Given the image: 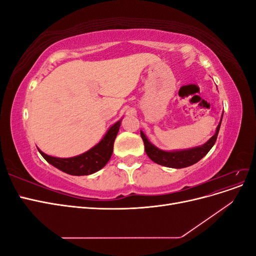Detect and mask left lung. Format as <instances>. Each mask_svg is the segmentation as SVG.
Returning a JSON list of instances; mask_svg holds the SVG:
<instances>
[{
  "label": "left lung",
  "mask_w": 256,
  "mask_h": 256,
  "mask_svg": "<svg viewBox=\"0 0 256 256\" xmlns=\"http://www.w3.org/2000/svg\"><path fill=\"white\" fill-rule=\"evenodd\" d=\"M220 126H221V122L218 125V127H216V134L210 138V140H209L207 143H205L202 146L196 147V148H191L187 150H178V152L160 150L156 146H154L148 140H147V138L145 136V134L142 132V131H141V136L144 142L145 152L147 154V156H148L154 162L168 168H187L196 164L198 161L202 159L205 154L210 150V148L216 141V136H218Z\"/></svg>",
  "instance_id": "8db88e82"
}]
</instances>
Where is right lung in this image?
Returning <instances> with one entry per match:
<instances>
[{
	"mask_svg": "<svg viewBox=\"0 0 256 256\" xmlns=\"http://www.w3.org/2000/svg\"><path fill=\"white\" fill-rule=\"evenodd\" d=\"M120 126V120L114 124L102 140L95 147H92V150L80 154V156L72 158H56L48 156L40 150H38L49 164L58 168L60 171L76 176L90 175L102 168L110 160L113 152L114 141L116 136H118Z\"/></svg>",
	"mask_w": 256,
	"mask_h": 256,
	"instance_id": "add662e5",
	"label": "right lung"
}]
</instances>
